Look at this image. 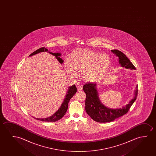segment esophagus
I'll use <instances>...</instances> for the list:
<instances>
[{
	"instance_id": "obj_1",
	"label": "esophagus",
	"mask_w": 156,
	"mask_h": 156,
	"mask_svg": "<svg viewBox=\"0 0 156 156\" xmlns=\"http://www.w3.org/2000/svg\"><path fill=\"white\" fill-rule=\"evenodd\" d=\"M77 88L78 90H81L83 89V86L80 85L79 83H77Z\"/></svg>"
}]
</instances>
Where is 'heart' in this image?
Masks as SVG:
<instances>
[{"mask_svg":"<svg viewBox=\"0 0 156 156\" xmlns=\"http://www.w3.org/2000/svg\"><path fill=\"white\" fill-rule=\"evenodd\" d=\"M111 63L107 54L81 49L73 54L71 62L67 61L65 68L69 75L75 76L76 71H81V76L86 81L96 82L105 76Z\"/></svg>","mask_w":156,"mask_h":156,"instance_id":"obj_1","label":"heart"}]
</instances>
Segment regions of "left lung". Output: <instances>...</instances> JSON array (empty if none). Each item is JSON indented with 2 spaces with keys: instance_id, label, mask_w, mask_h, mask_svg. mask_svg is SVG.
I'll return each instance as SVG.
<instances>
[{
  "instance_id": "1",
  "label": "left lung",
  "mask_w": 156,
  "mask_h": 156,
  "mask_svg": "<svg viewBox=\"0 0 156 156\" xmlns=\"http://www.w3.org/2000/svg\"><path fill=\"white\" fill-rule=\"evenodd\" d=\"M111 51L119 58V63L122 67L130 70H135V67L128 58L122 51L114 49ZM96 83H87L83 86V91L86 93L85 110L86 112L92 119L98 122H112L118 118L122 117L127 113L132 105L136 99L137 95V86L134 91V96L125 107L122 108L111 109L105 107L101 102Z\"/></svg>"
}]
</instances>
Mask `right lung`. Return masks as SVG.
Segmentation results:
<instances>
[{"label": "right lung", "mask_w": 156, "mask_h": 156, "mask_svg": "<svg viewBox=\"0 0 156 156\" xmlns=\"http://www.w3.org/2000/svg\"><path fill=\"white\" fill-rule=\"evenodd\" d=\"M44 51H47L48 52L49 54H51L52 55L55 56L56 58L58 60V61L60 62L61 64H62L64 61L62 60L61 58H60V56H61V54L60 53H52L51 51H48V49L45 48V47H42L39 49H37L36 51L33 52L29 56H32L34 55L40 53L41 52H44ZM77 89L76 86L75 85L71 86L70 87H69L68 91L66 92V94L64 100L62 102V105H61L59 109H58L57 111H56L55 113H54L53 115L50 116L49 117L46 118H34L37 120H41L42 122H54L58 121L60 119H61L66 113V111L68 110V103L69 101L71 98H72L76 93L77 92Z\"/></svg>", "instance_id": "right-lung-1"}]
</instances>
